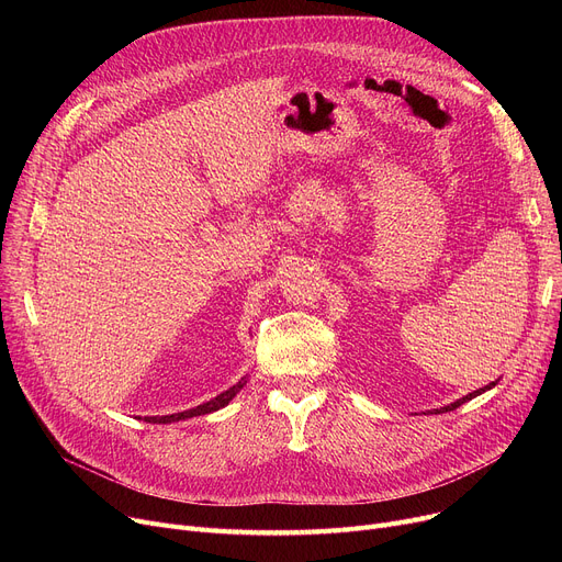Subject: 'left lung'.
<instances>
[{"instance_id": "left-lung-1", "label": "left lung", "mask_w": 562, "mask_h": 562, "mask_svg": "<svg viewBox=\"0 0 562 562\" xmlns=\"http://www.w3.org/2000/svg\"><path fill=\"white\" fill-rule=\"evenodd\" d=\"M496 385V382H490L487 387H483V390H479V392H474V394H467V396H462L460 401H456V403H451V405H447V407H439V409H435V415H439V412H451V409H456V407H460L462 403H467V401H471L474 396H479V394H483L485 390H492Z\"/></svg>"}]
</instances>
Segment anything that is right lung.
Segmentation results:
<instances>
[{
    "label": "right lung",
    "instance_id": "right-lung-1",
    "mask_svg": "<svg viewBox=\"0 0 562 562\" xmlns=\"http://www.w3.org/2000/svg\"><path fill=\"white\" fill-rule=\"evenodd\" d=\"M246 385V378H241L239 382H236L234 387H229L227 392H223L221 396L212 398L210 403H202L193 409H184V412H177V415H166V417H145V422H153V424H170V422H180V419H191V417H200V415H210V412H216L221 407H225L236 394L241 392V387Z\"/></svg>",
    "mask_w": 562,
    "mask_h": 562
}]
</instances>
